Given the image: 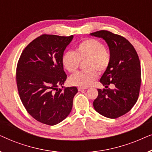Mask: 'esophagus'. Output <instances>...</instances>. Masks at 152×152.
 <instances>
[{
  "label": "esophagus",
  "mask_w": 152,
  "mask_h": 152,
  "mask_svg": "<svg viewBox=\"0 0 152 152\" xmlns=\"http://www.w3.org/2000/svg\"><path fill=\"white\" fill-rule=\"evenodd\" d=\"M77 89L79 91H82L84 90H86V89H87V88H85V87H78Z\"/></svg>",
  "instance_id": "obj_1"
}]
</instances>
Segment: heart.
<instances>
[{
  "label": "heart",
  "instance_id": "obj_1",
  "mask_svg": "<svg viewBox=\"0 0 152 152\" xmlns=\"http://www.w3.org/2000/svg\"><path fill=\"white\" fill-rule=\"evenodd\" d=\"M81 61H86L85 68L87 70L72 75L69 81L74 86L87 87L97 79V70L102 72L107 69L111 63V55L100 41L93 38L86 39L76 45L75 52H66L61 58L62 65L69 72L75 71Z\"/></svg>",
  "mask_w": 152,
  "mask_h": 152
}]
</instances>
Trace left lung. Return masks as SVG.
<instances>
[{
    "mask_svg": "<svg viewBox=\"0 0 152 152\" xmlns=\"http://www.w3.org/2000/svg\"><path fill=\"white\" fill-rule=\"evenodd\" d=\"M91 35L106 41L111 55L110 65L99 80L105 88L111 84L115 88L97 89L93 102L95 111L109 118H117L132 109L138 100L141 84L140 63L137 52L124 37L108 30Z\"/></svg>",
    "mask_w": 152,
    "mask_h": 152,
    "instance_id": "1",
    "label": "left lung"
}]
</instances>
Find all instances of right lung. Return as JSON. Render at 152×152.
<instances>
[{
    "mask_svg": "<svg viewBox=\"0 0 152 152\" xmlns=\"http://www.w3.org/2000/svg\"><path fill=\"white\" fill-rule=\"evenodd\" d=\"M72 38L42 34L25 48L18 59L16 77L20 100L28 113L43 124L59 123L72 110L77 88L58 87L67 78L61 58Z\"/></svg>",
    "mask_w": 152,
    "mask_h": 152,
    "instance_id": "right-lung-1",
    "label": "right lung"
}]
</instances>
